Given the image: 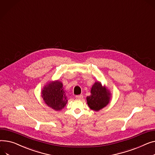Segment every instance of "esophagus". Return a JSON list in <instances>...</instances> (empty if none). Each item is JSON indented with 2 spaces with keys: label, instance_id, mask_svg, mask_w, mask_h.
I'll list each match as a JSON object with an SVG mask.
<instances>
[{
  "label": "esophagus",
  "instance_id": "esophagus-1",
  "mask_svg": "<svg viewBox=\"0 0 155 155\" xmlns=\"http://www.w3.org/2000/svg\"><path fill=\"white\" fill-rule=\"evenodd\" d=\"M75 97L77 99H82V98H83V95H77Z\"/></svg>",
  "mask_w": 155,
  "mask_h": 155
}]
</instances>
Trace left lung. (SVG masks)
Here are the masks:
<instances>
[{
    "label": "left lung",
    "instance_id": "1",
    "mask_svg": "<svg viewBox=\"0 0 155 155\" xmlns=\"http://www.w3.org/2000/svg\"><path fill=\"white\" fill-rule=\"evenodd\" d=\"M90 93L91 95L87 97V101L91 110L98 111L109 104L111 94L105 87L102 86L100 82H95L93 85Z\"/></svg>",
    "mask_w": 155,
    "mask_h": 155
}]
</instances>
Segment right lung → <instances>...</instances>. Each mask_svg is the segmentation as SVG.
Wrapping results in <instances>:
<instances>
[{"label": "right lung", "instance_id": "1", "mask_svg": "<svg viewBox=\"0 0 155 155\" xmlns=\"http://www.w3.org/2000/svg\"><path fill=\"white\" fill-rule=\"evenodd\" d=\"M42 97L49 107L56 111L64 108L68 101L63 84L58 80L50 81L44 87Z\"/></svg>", "mask_w": 155, "mask_h": 155}]
</instances>
